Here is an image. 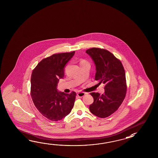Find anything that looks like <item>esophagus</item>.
I'll return each instance as SVG.
<instances>
[{"mask_svg":"<svg viewBox=\"0 0 158 158\" xmlns=\"http://www.w3.org/2000/svg\"><path fill=\"white\" fill-rule=\"evenodd\" d=\"M86 94L85 93H84V92H78L77 93V95L78 97H83L84 95Z\"/></svg>","mask_w":158,"mask_h":158,"instance_id":"obj_1","label":"esophagus"}]
</instances>
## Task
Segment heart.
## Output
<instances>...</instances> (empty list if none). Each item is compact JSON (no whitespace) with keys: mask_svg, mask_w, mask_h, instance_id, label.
Masks as SVG:
<instances>
[{"mask_svg":"<svg viewBox=\"0 0 158 158\" xmlns=\"http://www.w3.org/2000/svg\"><path fill=\"white\" fill-rule=\"evenodd\" d=\"M81 63H87V62L86 61L84 60H82L81 61Z\"/></svg>","mask_w":158,"mask_h":158,"instance_id":"heart-1","label":"heart"}]
</instances>
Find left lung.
<instances>
[{
	"instance_id": "8db88e82",
	"label": "left lung",
	"mask_w": 158,
	"mask_h": 158,
	"mask_svg": "<svg viewBox=\"0 0 158 158\" xmlns=\"http://www.w3.org/2000/svg\"><path fill=\"white\" fill-rule=\"evenodd\" d=\"M96 67L95 80L105 84L104 94L91 93L94 102L89 106L93 114L101 118H107L118 110L127 93L124 68L121 61L110 51L93 47L86 51Z\"/></svg>"
}]
</instances>
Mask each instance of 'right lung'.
Returning <instances> with one entry per match:
<instances>
[{
  "label": "right lung",
  "mask_w": 158,
  "mask_h": 158,
  "mask_svg": "<svg viewBox=\"0 0 158 158\" xmlns=\"http://www.w3.org/2000/svg\"><path fill=\"white\" fill-rule=\"evenodd\" d=\"M75 51L55 54L40 61L31 76L30 94L35 107L51 121H57L67 116L74 106L76 94L57 90L59 79L64 76L65 64Z\"/></svg>",
  "instance_id": "right-lung-1"
}]
</instances>
